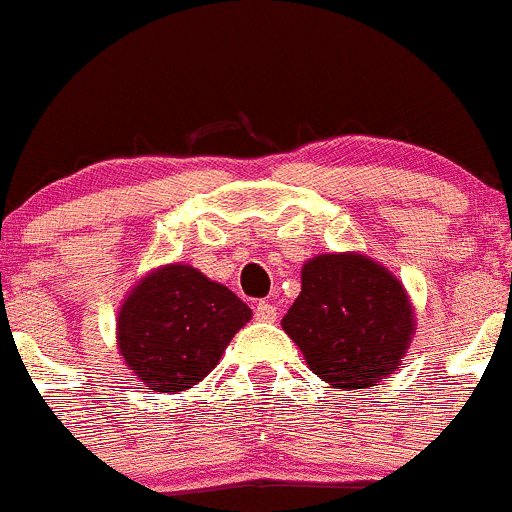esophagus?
I'll return each instance as SVG.
<instances>
[{
    "mask_svg": "<svg viewBox=\"0 0 512 512\" xmlns=\"http://www.w3.org/2000/svg\"><path fill=\"white\" fill-rule=\"evenodd\" d=\"M256 318L263 320V323H273L278 318V308L268 300H258L256 303Z\"/></svg>",
    "mask_w": 512,
    "mask_h": 512,
    "instance_id": "esophagus-1",
    "label": "esophagus"
}]
</instances>
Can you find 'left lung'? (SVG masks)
Instances as JSON below:
<instances>
[{"label": "left lung", "mask_w": 512, "mask_h": 512, "mask_svg": "<svg viewBox=\"0 0 512 512\" xmlns=\"http://www.w3.org/2000/svg\"><path fill=\"white\" fill-rule=\"evenodd\" d=\"M308 367L342 389H365L397 370L412 340L402 283L357 254H325L303 266V288L283 318Z\"/></svg>", "instance_id": "left-lung-1"}]
</instances>
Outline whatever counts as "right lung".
Returning a JSON list of instances; mask_svg holds the SVG:
<instances>
[{
    "instance_id": "1",
    "label": "right lung",
    "mask_w": 512,
    "mask_h": 512,
    "mask_svg": "<svg viewBox=\"0 0 512 512\" xmlns=\"http://www.w3.org/2000/svg\"><path fill=\"white\" fill-rule=\"evenodd\" d=\"M251 308L192 266L160 268L142 278L118 315V347L142 384L182 392L217 367Z\"/></svg>"
}]
</instances>
